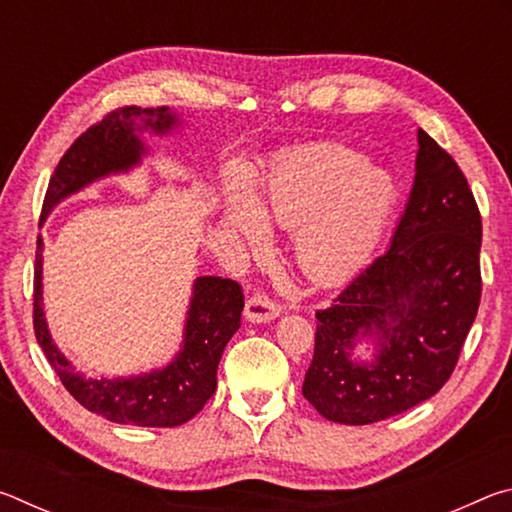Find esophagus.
I'll return each instance as SVG.
<instances>
[{
	"instance_id": "obj_1",
	"label": "esophagus",
	"mask_w": 512,
	"mask_h": 512,
	"mask_svg": "<svg viewBox=\"0 0 512 512\" xmlns=\"http://www.w3.org/2000/svg\"><path fill=\"white\" fill-rule=\"evenodd\" d=\"M282 314V309L277 302H273L266 293H255L246 300V309H244V318L248 323H271L277 316Z\"/></svg>"
}]
</instances>
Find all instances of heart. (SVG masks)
<instances>
[{"label":"heart","instance_id":"heart-1","mask_svg":"<svg viewBox=\"0 0 512 512\" xmlns=\"http://www.w3.org/2000/svg\"><path fill=\"white\" fill-rule=\"evenodd\" d=\"M397 187L384 169L368 167L341 144H307L280 153L266 171L262 194L232 187L223 223L250 244L266 237V221L293 230L291 253L314 284H339L375 253Z\"/></svg>","mask_w":512,"mask_h":512}]
</instances>
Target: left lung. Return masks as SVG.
<instances>
[{
    "instance_id": "8db88e82",
    "label": "left lung",
    "mask_w": 512,
    "mask_h": 512,
    "mask_svg": "<svg viewBox=\"0 0 512 512\" xmlns=\"http://www.w3.org/2000/svg\"><path fill=\"white\" fill-rule=\"evenodd\" d=\"M418 146L391 246L316 311L302 395L332 422L372 424L436 395L479 311V207L452 155L424 131ZM363 340L370 360L353 354Z\"/></svg>"
}]
</instances>
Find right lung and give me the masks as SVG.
I'll list each match as a JSON object with an SVG mask.
<instances>
[{
    "label": "right lung",
    "mask_w": 512,
    "mask_h": 512,
    "mask_svg": "<svg viewBox=\"0 0 512 512\" xmlns=\"http://www.w3.org/2000/svg\"><path fill=\"white\" fill-rule=\"evenodd\" d=\"M178 112L169 108H119L90 126L60 158L49 180L40 225L67 196L101 178L140 167L149 149L142 133L167 135L178 128ZM42 237L36 250L33 280V329L51 368L85 409L117 424L135 427H178L192 420L216 391V368L232 334L239 329L244 293L232 280L216 275L196 277L189 300L183 345L164 368L131 377L88 379L58 350L42 307Z\"/></svg>",
    "instance_id": "obj_1"
}]
</instances>
